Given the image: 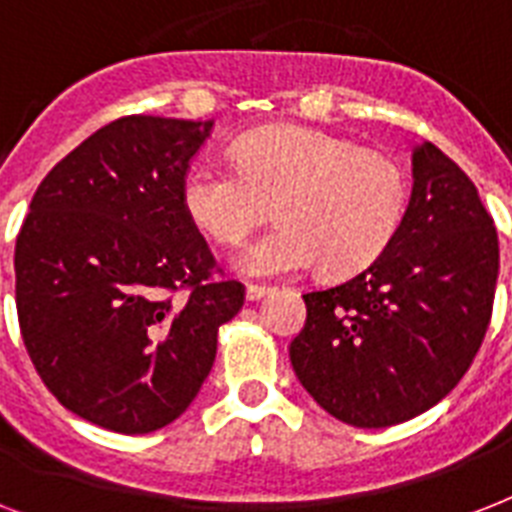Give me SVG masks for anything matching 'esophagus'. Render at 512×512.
<instances>
[{
	"mask_svg": "<svg viewBox=\"0 0 512 512\" xmlns=\"http://www.w3.org/2000/svg\"><path fill=\"white\" fill-rule=\"evenodd\" d=\"M271 292V287H265V284H247V300L249 303H255L260 297H265Z\"/></svg>",
	"mask_w": 512,
	"mask_h": 512,
	"instance_id": "obj_1",
	"label": "esophagus"
}]
</instances>
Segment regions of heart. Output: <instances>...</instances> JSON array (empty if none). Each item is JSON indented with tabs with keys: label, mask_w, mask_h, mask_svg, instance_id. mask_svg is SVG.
I'll use <instances>...</instances> for the list:
<instances>
[{
	"label": "heart",
	"mask_w": 512,
	"mask_h": 512,
	"mask_svg": "<svg viewBox=\"0 0 512 512\" xmlns=\"http://www.w3.org/2000/svg\"><path fill=\"white\" fill-rule=\"evenodd\" d=\"M412 196L398 156L308 127H271L233 146V164L196 162L180 188L185 215L220 244H239L273 201L276 225L233 257L247 276L324 263L332 276L369 268L401 231Z\"/></svg>",
	"instance_id": "b5f03b06"
}]
</instances>
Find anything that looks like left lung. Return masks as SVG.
<instances>
[{
	"instance_id": "8db88e82",
	"label": "left lung",
	"mask_w": 512,
	"mask_h": 512,
	"mask_svg": "<svg viewBox=\"0 0 512 512\" xmlns=\"http://www.w3.org/2000/svg\"><path fill=\"white\" fill-rule=\"evenodd\" d=\"M401 231L369 268L303 295L297 380L332 417L388 428L428 412L468 372L492 319L500 244L473 180L433 143L412 154Z\"/></svg>"
}]
</instances>
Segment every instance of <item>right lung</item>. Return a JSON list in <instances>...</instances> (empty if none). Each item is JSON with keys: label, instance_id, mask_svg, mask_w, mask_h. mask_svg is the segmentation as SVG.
Here are the masks:
<instances>
[{"label": "right lung", "instance_id": "right-lung-1", "mask_svg": "<svg viewBox=\"0 0 512 512\" xmlns=\"http://www.w3.org/2000/svg\"><path fill=\"white\" fill-rule=\"evenodd\" d=\"M212 124H106L47 172L15 241V305L36 372L68 412L124 436L191 406L217 329L244 305V284L217 279L180 199Z\"/></svg>", "mask_w": 512, "mask_h": 512}]
</instances>
